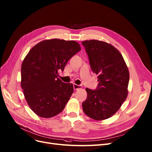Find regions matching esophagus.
<instances>
[{
	"label": "esophagus",
	"instance_id": "1",
	"mask_svg": "<svg viewBox=\"0 0 152 152\" xmlns=\"http://www.w3.org/2000/svg\"><path fill=\"white\" fill-rule=\"evenodd\" d=\"M82 88V86L80 85H77L75 83H74V88L75 90H77L78 88Z\"/></svg>",
	"mask_w": 152,
	"mask_h": 152
}]
</instances>
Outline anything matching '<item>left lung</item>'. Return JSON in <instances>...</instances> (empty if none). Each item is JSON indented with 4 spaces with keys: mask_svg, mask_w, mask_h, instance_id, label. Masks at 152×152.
<instances>
[{
    "mask_svg": "<svg viewBox=\"0 0 152 152\" xmlns=\"http://www.w3.org/2000/svg\"><path fill=\"white\" fill-rule=\"evenodd\" d=\"M82 44L99 82L96 90L86 88L87 98L82 108L87 116L101 121L113 116L126 100L129 70L122 55L112 45L96 39L83 41Z\"/></svg>",
    "mask_w": 152,
    "mask_h": 152,
    "instance_id": "obj_1",
    "label": "left lung"
}]
</instances>
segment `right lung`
Listing matches in <instances>:
<instances>
[{
	"instance_id": "right-lung-1",
	"label": "right lung",
	"mask_w": 152,
	"mask_h": 152,
	"mask_svg": "<svg viewBox=\"0 0 152 152\" xmlns=\"http://www.w3.org/2000/svg\"><path fill=\"white\" fill-rule=\"evenodd\" d=\"M81 50L75 41L51 39L31 48L21 65L20 85L26 101L38 116L50 118L64 109L74 92L71 83L63 82L58 70Z\"/></svg>"
}]
</instances>
